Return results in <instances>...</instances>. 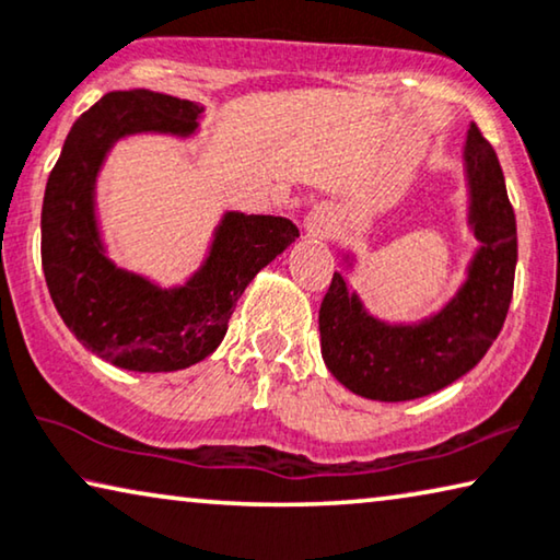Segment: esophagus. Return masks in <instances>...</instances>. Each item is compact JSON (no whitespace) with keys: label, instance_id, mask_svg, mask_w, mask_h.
I'll list each match as a JSON object with an SVG mask.
<instances>
[{"label":"esophagus","instance_id":"obj_1","mask_svg":"<svg viewBox=\"0 0 560 560\" xmlns=\"http://www.w3.org/2000/svg\"><path fill=\"white\" fill-rule=\"evenodd\" d=\"M323 230H326V226H323V222H318V220H311V222H307V232H313V234H323Z\"/></svg>","mask_w":560,"mask_h":560}]
</instances>
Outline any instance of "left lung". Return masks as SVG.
Instances as JSON below:
<instances>
[{
	"label": "left lung",
	"mask_w": 560,
	"mask_h": 560,
	"mask_svg": "<svg viewBox=\"0 0 560 560\" xmlns=\"http://www.w3.org/2000/svg\"><path fill=\"white\" fill-rule=\"evenodd\" d=\"M467 224L480 242L467 280L440 311L417 323L378 320L351 293L343 272H334L320 303V353L348 392L374 401H411L465 376L505 323L517 262L515 214L498 153L480 128L465 139ZM346 270L353 255H343Z\"/></svg>",
	"instance_id": "1"
}]
</instances>
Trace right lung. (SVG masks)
Instances as JSON below:
<instances>
[{"mask_svg": "<svg viewBox=\"0 0 560 560\" xmlns=\"http://www.w3.org/2000/svg\"><path fill=\"white\" fill-rule=\"evenodd\" d=\"M205 105L174 95L116 91L72 124L43 201V270L70 334L113 366L161 374L217 351L234 305L265 265L300 237L285 217L224 212L205 262L161 288L118 267L105 249L95 186L113 145L136 133L191 139Z\"/></svg>", "mask_w": 560, "mask_h": 560, "instance_id": "1", "label": "right lung"}]
</instances>
